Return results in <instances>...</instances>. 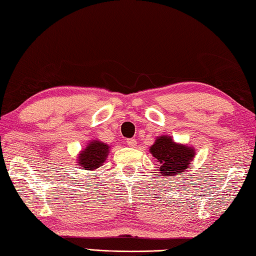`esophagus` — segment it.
I'll return each instance as SVG.
<instances>
[{
	"label": "esophagus",
	"mask_w": 256,
	"mask_h": 256,
	"mask_svg": "<svg viewBox=\"0 0 256 256\" xmlns=\"http://www.w3.org/2000/svg\"><path fill=\"white\" fill-rule=\"evenodd\" d=\"M126 142H127L129 147H136V144H137V140L132 139V138H129V139H127Z\"/></svg>",
	"instance_id": "esophagus-1"
}]
</instances>
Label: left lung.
Segmentation results:
<instances>
[{"mask_svg":"<svg viewBox=\"0 0 256 256\" xmlns=\"http://www.w3.org/2000/svg\"><path fill=\"white\" fill-rule=\"evenodd\" d=\"M150 154L160 164L159 171L164 176L184 172L194 157V151L190 147L174 144L170 137L162 136L156 140L150 148Z\"/></svg>","mask_w":256,"mask_h":256,"instance_id":"1","label":"left lung"}]
</instances>
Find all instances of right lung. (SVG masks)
<instances>
[{"mask_svg": "<svg viewBox=\"0 0 256 256\" xmlns=\"http://www.w3.org/2000/svg\"><path fill=\"white\" fill-rule=\"evenodd\" d=\"M109 152L108 144L94 140L86 149L78 156V168L85 170H96L106 160Z\"/></svg>", "mask_w": 256, "mask_h": 256, "instance_id": "add662e5", "label": "right lung"}]
</instances>
